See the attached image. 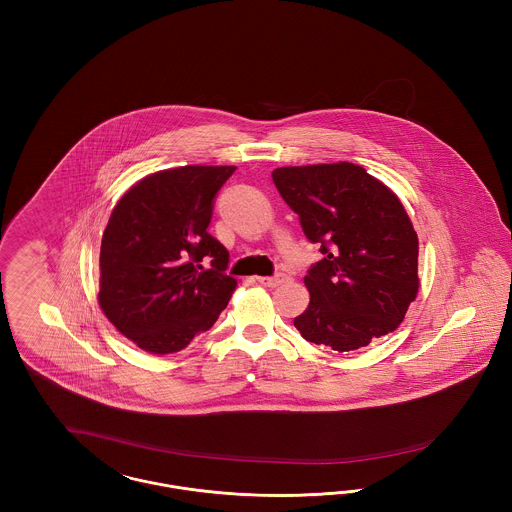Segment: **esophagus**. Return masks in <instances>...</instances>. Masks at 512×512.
Returning a JSON list of instances; mask_svg holds the SVG:
<instances>
[{
	"mask_svg": "<svg viewBox=\"0 0 512 512\" xmlns=\"http://www.w3.org/2000/svg\"><path fill=\"white\" fill-rule=\"evenodd\" d=\"M257 280H259V284H263V286H267V288H276V286L284 284V282L288 280V276L282 274V272H278V274H274V276H261V278H257Z\"/></svg>",
	"mask_w": 512,
	"mask_h": 512,
	"instance_id": "34e87169",
	"label": "esophagus"
}]
</instances>
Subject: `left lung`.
<instances>
[{"label": "left lung", "instance_id": "left-lung-1", "mask_svg": "<svg viewBox=\"0 0 512 512\" xmlns=\"http://www.w3.org/2000/svg\"><path fill=\"white\" fill-rule=\"evenodd\" d=\"M272 180L324 255L305 276L299 334L343 353L393 332L418 292V236L397 195L353 163L282 167Z\"/></svg>", "mask_w": 512, "mask_h": 512}]
</instances>
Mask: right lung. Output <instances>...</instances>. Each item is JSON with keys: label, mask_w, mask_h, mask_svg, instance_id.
Segmentation results:
<instances>
[{"label": "right lung", "mask_w": 512, "mask_h": 512, "mask_svg": "<svg viewBox=\"0 0 512 512\" xmlns=\"http://www.w3.org/2000/svg\"><path fill=\"white\" fill-rule=\"evenodd\" d=\"M236 167L155 172L115 205L101 238L99 307L155 355L184 349L219 318L238 282L207 232L215 197Z\"/></svg>", "instance_id": "right-lung-1"}]
</instances>
